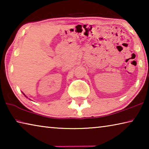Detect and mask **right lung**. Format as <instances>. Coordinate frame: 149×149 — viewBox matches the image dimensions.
I'll list each match as a JSON object with an SVG mask.
<instances>
[{
  "label": "right lung",
  "mask_w": 149,
  "mask_h": 149,
  "mask_svg": "<svg viewBox=\"0 0 149 149\" xmlns=\"http://www.w3.org/2000/svg\"><path fill=\"white\" fill-rule=\"evenodd\" d=\"M25 96H26V95H25Z\"/></svg>",
  "instance_id": "obj_1"
}]
</instances>
